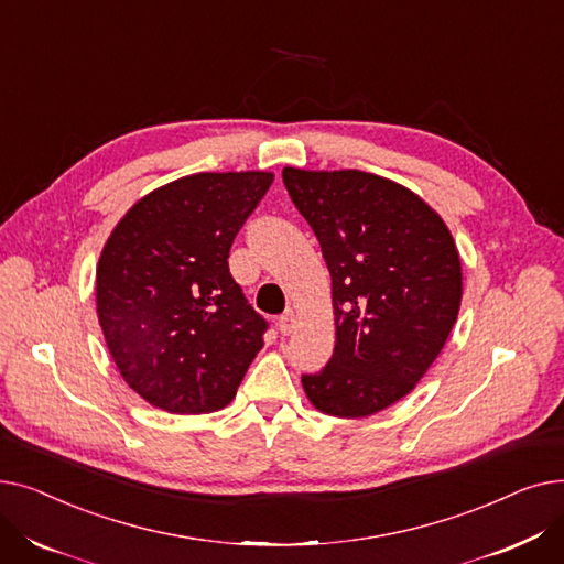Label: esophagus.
I'll use <instances>...</instances> for the list:
<instances>
[{
	"instance_id": "34e87169",
	"label": "esophagus",
	"mask_w": 564,
	"mask_h": 564,
	"mask_svg": "<svg viewBox=\"0 0 564 564\" xmlns=\"http://www.w3.org/2000/svg\"><path fill=\"white\" fill-rule=\"evenodd\" d=\"M276 327H279V332H281L283 336H288V334L294 332V327H297V317H294L292 311H288V313H283V315L279 317Z\"/></svg>"
}]
</instances>
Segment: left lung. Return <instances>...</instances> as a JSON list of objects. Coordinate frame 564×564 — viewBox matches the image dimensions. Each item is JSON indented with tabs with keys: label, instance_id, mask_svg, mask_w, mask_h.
Listing matches in <instances>:
<instances>
[{
	"label": "left lung",
	"instance_id": "obj_1",
	"mask_svg": "<svg viewBox=\"0 0 564 564\" xmlns=\"http://www.w3.org/2000/svg\"><path fill=\"white\" fill-rule=\"evenodd\" d=\"M283 183L332 274L336 347L302 375L315 409L366 419L402 400L446 345L462 302V262L432 207L375 173L285 166Z\"/></svg>",
	"mask_w": 564,
	"mask_h": 564
}]
</instances>
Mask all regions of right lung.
Masks as SVG:
<instances>
[{
    "label": "right lung",
    "mask_w": 564,
    "mask_h": 564,
    "mask_svg": "<svg viewBox=\"0 0 564 564\" xmlns=\"http://www.w3.org/2000/svg\"><path fill=\"white\" fill-rule=\"evenodd\" d=\"M274 181L194 173L116 224L96 272L98 319L128 387L169 413H210L237 393L267 322L228 270L235 235Z\"/></svg>",
    "instance_id": "right-lung-1"
}]
</instances>
